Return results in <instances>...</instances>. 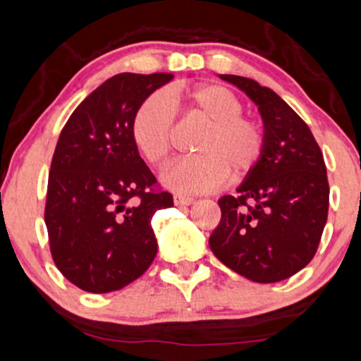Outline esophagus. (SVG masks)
Here are the masks:
<instances>
[{
	"instance_id": "obj_1",
	"label": "esophagus",
	"mask_w": 361,
	"mask_h": 361,
	"mask_svg": "<svg viewBox=\"0 0 361 361\" xmlns=\"http://www.w3.org/2000/svg\"><path fill=\"white\" fill-rule=\"evenodd\" d=\"M174 204L180 207L190 206V204H193V199L192 197H185V195H174Z\"/></svg>"
}]
</instances>
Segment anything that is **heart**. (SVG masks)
I'll return each mask as SVG.
<instances>
[{"label": "heart", "instance_id": "b5f03b06", "mask_svg": "<svg viewBox=\"0 0 361 361\" xmlns=\"http://www.w3.org/2000/svg\"><path fill=\"white\" fill-rule=\"evenodd\" d=\"M178 104L209 124L195 140L197 155L173 162L161 174L164 187L178 193L209 192L228 174L242 178L256 168L264 147L263 130L256 121L240 116L242 102L221 85L154 93L138 105L131 119V138L152 166L168 161L174 133L173 105Z\"/></svg>", "mask_w": 361, "mask_h": 361}]
</instances>
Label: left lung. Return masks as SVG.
<instances>
[{
    "label": "left lung",
    "instance_id": "left-lung-1",
    "mask_svg": "<svg viewBox=\"0 0 361 361\" xmlns=\"http://www.w3.org/2000/svg\"><path fill=\"white\" fill-rule=\"evenodd\" d=\"M219 78L257 107L264 147L237 195L218 200L221 221L209 247L225 267L252 282H280L302 270L320 244L329 212L324 154L308 124L275 91L242 75Z\"/></svg>",
    "mask_w": 361,
    "mask_h": 361
}]
</instances>
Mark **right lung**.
<instances>
[{
	"mask_svg": "<svg viewBox=\"0 0 361 361\" xmlns=\"http://www.w3.org/2000/svg\"><path fill=\"white\" fill-rule=\"evenodd\" d=\"M173 78L166 72L112 75L78 105L60 133L44 223L56 268L79 289H123L157 254L152 216L173 206V195L152 190L155 176L133 142L131 119Z\"/></svg>",
	"mask_w": 361,
	"mask_h": 361,
	"instance_id": "right-lung-1",
	"label": "right lung"
}]
</instances>
